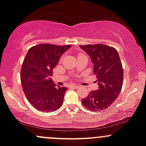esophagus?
Instances as JSON below:
<instances>
[{
	"mask_svg": "<svg viewBox=\"0 0 146 146\" xmlns=\"http://www.w3.org/2000/svg\"><path fill=\"white\" fill-rule=\"evenodd\" d=\"M71 87L74 88V89H78V88L80 87V86H78V85H73V86H71Z\"/></svg>",
	"mask_w": 146,
	"mask_h": 146,
	"instance_id": "1",
	"label": "esophagus"
}]
</instances>
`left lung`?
<instances>
[{"instance_id":"left-lung-1","label":"left lung","mask_w":146,"mask_h":146,"mask_svg":"<svg viewBox=\"0 0 146 146\" xmlns=\"http://www.w3.org/2000/svg\"><path fill=\"white\" fill-rule=\"evenodd\" d=\"M91 58L98 89L91 91L82 103L90 111H103L116 100L123 82V70L117 50L101 44L80 46Z\"/></svg>"}]
</instances>
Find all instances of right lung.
I'll use <instances>...</instances> for the list:
<instances>
[{
	"label": "right lung",
	"mask_w": 146,
	"mask_h": 146,
	"mask_svg": "<svg viewBox=\"0 0 146 146\" xmlns=\"http://www.w3.org/2000/svg\"><path fill=\"white\" fill-rule=\"evenodd\" d=\"M70 46L41 44L28 50L21 66V81L25 97L36 110L52 112L63 104L67 88L57 87L50 76L61 55Z\"/></svg>",
	"instance_id": "1"
}]
</instances>
